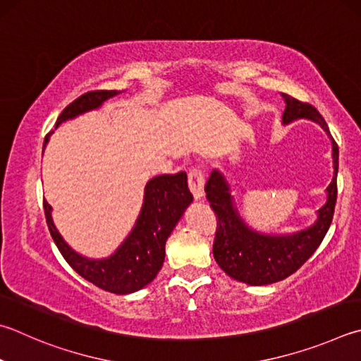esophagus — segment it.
I'll list each match as a JSON object with an SVG mask.
<instances>
[{
  "label": "esophagus",
  "mask_w": 361,
  "mask_h": 361,
  "mask_svg": "<svg viewBox=\"0 0 361 361\" xmlns=\"http://www.w3.org/2000/svg\"><path fill=\"white\" fill-rule=\"evenodd\" d=\"M188 185H189V189H191V192H192L195 200L203 199V195H205V192H203V186H205V178H203V173L200 172V170L192 169L191 172H189Z\"/></svg>",
  "instance_id": "esophagus-1"
}]
</instances>
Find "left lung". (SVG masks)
Listing matches in <instances>:
<instances>
[{
  "label": "left lung",
  "mask_w": 361,
  "mask_h": 361,
  "mask_svg": "<svg viewBox=\"0 0 361 361\" xmlns=\"http://www.w3.org/2000/svg\"><path fill=\"white\" fill-rule=\"evenodd\" d=\"M281 96L286 102L283 124L295 120H310L319 124L330 137L333 178L325 189L326 200L316 212V221L311 226L292 233H264L246 224L235 205L232 189L226 176L218 169L213 170L207 181L205 192L219 221L213 245L214 260L232 279L249 286L278 283L297 271L322 243L335 213L339 156L336 142L333 140L324 116L316 107L300 102L289 94L281 93Z\"/></svg>",
  "instance_id": "8db88e82"
}]
</instances>
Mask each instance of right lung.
<instances>
[{"mask_svg": "<svg viewBox=\"0 0 361 361\" xmlns=\"http://www.w3.org/2000/svg\"><path fill=\"white\" fill-rule=\"evenodd\" d=\"M120 93L116 90H106L82 94L58 116L55 129L64 121L99 109L110 97ZM54 133L51 130L45 135L42 153ZM191 202L192 194L189 192L186 172L154 176L147 183L134 227L115 252L102 259L85 257L64 241L51 218V207L47 200H44V212L51 238L68 264L99 289L126 295L143 289L159 273L166 257V241Z\"/></svg>", "mask_w": 361, "mask_h": 361, "instance_id": "right-lung-1", "label": "right lung"}]
</instances>
